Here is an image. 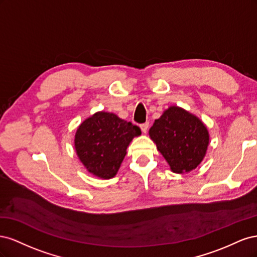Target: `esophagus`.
Wrapping results in <instances>:
<instances>
[{
    "label": "esophagus",
    "mask_w": 257,
    "mask_h": 257,
    "mask_svg": "<svg viewBox=\"0 0 257 257\" xmlns=\"http://www.w3.org/2000/svg\"><path fill=\"white\" fill-rule=\"evenodd\" d=\"M148 127H149V123H148V122L141 124V128H142V132H143V133H145V134L147 133Z\"/></svg>",
    "instance_id": "obj_1"
}]
</instances>
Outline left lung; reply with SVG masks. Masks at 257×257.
Wrapping results in <instances>:
<instances>
[{
  "mask_svg": "<svg viewBox=\"0 0 257 257\" xmlns=\"http://www.w3.org/2000/svg\"><path fill=\"white\" fill-rule=\"evenodd\" d=\"M173 173L184 174L195 169L204 160L209 133L196 115L178 106H170L149 130Z\"/></svg>",
  "mask_w": 257,
  "mask_h": 257,
  "instance_id": "left-lung-1",
  "label": "left lung"
}]
</instances>
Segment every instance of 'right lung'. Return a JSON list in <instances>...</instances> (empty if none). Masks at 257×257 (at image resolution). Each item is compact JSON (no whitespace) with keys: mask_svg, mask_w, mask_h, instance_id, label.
<instances>
[{"mask_svg":"<svg viewBox=\"0 0 257 257\" xmlns=\"http://www.w3.org/2000/svg\"><path fill=\"white\" fill-rule=\"evenodd\" d=\"M141 134L137 125L116 114L98 111L77 128L76 153L89 173L100 179H111L118 173L132 139Z\"/></svg>","mask_w":257,"mask_h":257,"instance_id":"obj_1","label":"right lung"}]
</instances>
